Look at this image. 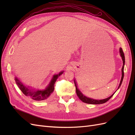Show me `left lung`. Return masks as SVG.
<instances>
[{"label":"left lung","instance_id":"left-lung-1","mask_svg":"<svg viewBox=\"0 0 135 135\" xmlns=\"http://www.w3.org/2000/svg\"><path fill=\"white\" fill-rule=\"evenodd\" d=\"M119 52H120V56H121L122 58V60H123V66H122V78H121V80H120V84L119 85V87H118V88H119L120 87V85H121L122 83V81H123V77H124V63H125L124 55L123 51V50H122V49L121 48H120ZM74 84H75V85L76 93L77 96H78L79 99L81 101H83V103H87V104H104V103H106V102H107L110 99V98H111L114 95V94L115 93H114V94H113V95L111 96H110V97L107 98V99H104V100H94V99H90V98L87 97L86 96H84L83 94L81 93V92L78 89L77 86H76V83L75 80H74Z\"/></svg>","mask_w":135,"mask_h":135}]
</instances>
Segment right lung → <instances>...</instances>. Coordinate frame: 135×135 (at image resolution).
Segmentation results:
<instances>
[{
    "mask_svg": "<svg viewBox=\"0 0 135 135\" xmlns=\"http://www.w3.org/2000/svg\"><path fill=\"white\" fill-rule=\"evenodd\" d=\"M63 73V71L57 75H55L48 86L44 90H38L36 91H31L28 89L17 78H15L16 84H17L19 88L21 89L22 93L27 96H30L31 99L36 101L47 100L52 96V93L54 91L55 83L57 78Z\"/></svg>",
    "mask_w": 135,
    "mask_h": 135,
    "instance_id": "add662e5",
    "label": "right lung"
}]
</instances>
